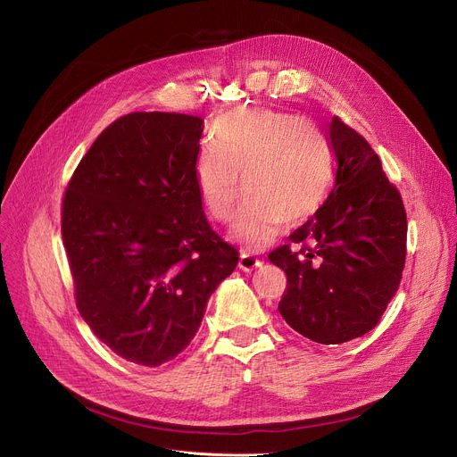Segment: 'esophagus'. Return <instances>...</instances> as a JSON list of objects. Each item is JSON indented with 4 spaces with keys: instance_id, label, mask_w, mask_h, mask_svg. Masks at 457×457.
Listing matches in <instances>:
<instances>
[{
    "instance_id": "esophagus-1",
    "label": "esophagus",
    "mask_w": 457,
    "mask_h": 457,
    "mask_svg": "<svg viewBox=\"0 0 457 457\" xmlns=\"http://www.w3.org/2000/svg\"><path fill=\"white\" fill-rule=\"evenodd\" d=\"M257 267H261V261L257 257H253L252 253L241 252V259H238V269L245 270V272H252Z\"/></svg>"
}]
</instances>
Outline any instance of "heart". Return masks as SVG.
Segmentation results:
<instances>
[{
	"label": "heart",
	"instance_id": "1",
	"mask_svg": "<svg viewBox=\"0 0 457 457\" xmlns=\"http://www.w3.org/2000/svg\"><path fill=\"white\" fill-rule=\"evenodd\" d=\"M216 144L196 159V185L214 220L226 222L248 195L231 229L248 248L272 243L283 228L300 226L322 205L333 164L324 138L298 118L272 109H233L212 126Z\"/></svg>",
	"mask_w": 457,
	"mask_h": 457
}]
</instances>
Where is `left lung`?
Wrapping results in <instances>:
<instances>
[{
    "label": "left lung",
    "instance_id": "1",
    "mask_svg": "<svg viewBox=\"0 0 457 457\" xmlns=\"http://www.w3.org/2000/svg\"><path fill=\"white\" fill-rule=\"evenodd\" d=\"M329 142L337 172L328 200L269 259L287 274L285 322L315 343L341 345L369 333L398 291L407 219L378 154L339 116Z\"/></svg>",
    "mask_w": 457,
    "mask_h": 457
}]
</instances>
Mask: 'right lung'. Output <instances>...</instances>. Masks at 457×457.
<instances>
[{"label":"right lung","mask_w":457,"mask_h":457,"mask_svg":"<svg viewBox=\"0 0 457 457\" xmlns=\"http://www.w3.org/2000/svg\"><path fill=\"white\" fill-rule=\"evenodd\" d=\"M204 120L131 112L71 176L61 231L79 315L105 346L157 367L195 337L238 252L209 226L196 185Z\"/></svg>","instance_id":"right-lung-1"}]
</instances>
